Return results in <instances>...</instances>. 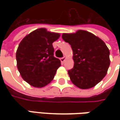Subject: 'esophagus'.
Segmentation results:
<instances>
[{"label":"esophagus","instance_id":"34e87169","mask_svg":"<svg viewBox=\"0 0 120 120\" xmlns=\"http://www.w3.org/2000/svg\"><path fill=\"white\" fill-rule=\"evenodd\" d=\"M65 59H66V57H63L60 59V61H61V63H64L65 62Z\"/></svg>","mask_w":120,"mask_h":120}]
</instances>
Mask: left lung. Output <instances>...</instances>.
I'll return each instance as SVG.
<instances>
[{"label":"left lung","mask_w":120,"mask_h":120,"mask_svg":"<svg viewBox=\"0 0 120 120\" xmlns=\"http://www.w3.org/2000/svg\"><path fill=\"white\" fill-rule=\"evenodd\" d=\"M63 39L73 50V68L68 71L70 79L77 87H94L106 75L110 65L109 50L98 37L87 30L63 33Z\"/></svg>","instance_id":"obj_1"}]
</instances>
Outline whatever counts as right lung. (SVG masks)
<instances>
[{
  "label": "right lung",
  "instance_id": "add662e5",
  "mask_svg": "<svg viewBox=\"0 0 120 120\" xmlns=\"http://www.w3.org/2000/svg\"><path fill=\"white\" fill-rule=\"evenodd\" d=\"M58 33L40 28L26 35L19 45L16 65L22 78L29 85L41 88L53 80L61 61L54 57L53 43Z\"/></svg>",
  "mask_w": 120,
  "mask_h": 120
}]
</instances>
